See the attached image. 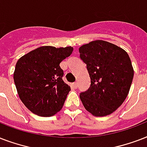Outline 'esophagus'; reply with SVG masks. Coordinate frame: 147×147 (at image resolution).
<instances>
[{"label":"esophagus","mask_w":147,"mask_h":147,"mask_svg":"<svg viewBox=\"0 0 147 147\" xmlns=\"http://www.w3.org/2000/svg\"><path fill=\"white\" fill-rule=\"evenodd\" d=\"M72 85H73V86L74 87V88H77V86H78V84H77V82H75V83H73Z\"/></svg>","instance_id":"34e87169"}]
</instances>
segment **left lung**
Listing matches in <instances>:
<instances>
[{"label":"left lung","mask_w":147,"mask_h":147,"mask_svg":"<svg viewBox=\"0 0 147 147\" xmlns=\"http://www.w3.org/2000/svg\"><path fill=\"white\" fill-rule=\"evenodd\" d=\"M79 52L91 82L80 94L83 105L95 117L111 114L124 102L131 86L134 71L128 53L102 40L84 44Z\"/></svg>","instance_id":"left-lung-1"}]
</instances>
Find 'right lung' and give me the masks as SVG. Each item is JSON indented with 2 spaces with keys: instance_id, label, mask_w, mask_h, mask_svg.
Returning <instances> with one entry per match:
<instances>
[{
  "instance_id": "right-lung-1",
  "label": "right lung",
  "mask_w": 147,
  "mask_h": 147,
  "mask_svg": "<svg viewBox=\"0 0 147 147\" xmlns=\"http://www.w3.org/2000/svg\"><path fill=\"white\" fill-rule=\"evenodd\" d=\"M72 47L43 46L30 51L16 63L13 80L20 100L34 114L51 117L62 109L70 86L62 79L61 61Z\"/></svg>"
}]
</instances>
